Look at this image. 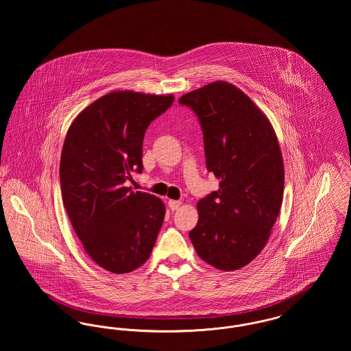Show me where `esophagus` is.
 <instances>
[{"label":"esophagus","instance_id":"esophagus-1","mask_svg":"<svg viewBox=\"0 0 351 351\" xmlns=\"http://www.w3.org/2000/svg\"><path fill=\"white\" fill-rule=\"evenodd\" d=\"M180 205H182V202L178 200H169L168 201V206H169V209L171 210H178L179 208H180Z\"/></svg>","mask_w":351,"mask_h":351}]
</instances>
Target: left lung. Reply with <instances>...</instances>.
<instances>
[{
  "instance_id": "left-lung-1",
  "label": "left lung",
  "mask_w": 351,
  "mask_h": 351,
  "mask_svg": "<svg viewBox=\"0 0 351 351\" xmlns=\"http://www.w3.org/2000/svg\"><path fill=\"white\" fill-rule=\"evenodd\" d=\"M179 102L199 117L206 168L219 180L218 191L197 202L191 242L213 267H245L266 246L283 202L276 134L266 114L233 84H208Z\"/></svg>"
}]
</instances>
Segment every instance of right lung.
Masks as SVG:
<instances>
[{
    "label": "right lung",
    "mask_w": 351,
    "mask_h": 351,
    "mask_svg": "<svg viewBox=\"0 0 351 351\" xmlns=\"http://www.w3.org/2000/svg\"><path fill=\"white\" fill-rule=\"evenodd\" d=\"M173 95L110 92L92 102L68 129L60 158L63 204L84 250L113 274H128L149 258L166 206L125 183L142 172V145L151 122Z\"/></svg>",
    "instance_id": "1"
}]
</instances>
